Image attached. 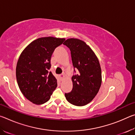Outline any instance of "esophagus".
Returning a JSON list of instances; mask_svg holds the SVG:
<instances>
[{
  "label": "esophagus",
  "instance_id": "obj_1",
  "mask_svg": "<svg viewBox=\"0 0 135 135\" xmlns=\"http://www.w3.org/2000/svg\"><path fill=\"white\" fill-rule=\"evenodd\" d=\"M59 77H60V78H61V80H63L65 77V75H64V74H61L59 75Z\"/></svg>",
  "mask_w": 135,
  "mask_h": 135
}]
</instances>
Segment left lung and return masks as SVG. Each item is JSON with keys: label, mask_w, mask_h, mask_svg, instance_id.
<instances>
[{"label": "left lung", "mask_w": 135, "mask_h": 135, "mask_svg": "<svg viewBox=\"0 0 135 135\" xmlns=\"http://www.w3.org/2000/svg\"><path fill=\"white\" fill-rule=\"evenodd\" d=\"M63 44L70 50L75 73L72 77L73 89L65 93V98L74 105H86L97 95L101 85V68L99 61L83 41L68 38Z\"/></svg>", "instance_id": "obj_1"}]
</instances>
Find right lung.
Instances as JSON below:
<instances>
[{
  "mask_svg": "<svg viewBox=\"0 0 135 135\" xmlns=\"http://www.w3.org/2000/svg\"><path fill=\"white\" fill-rule=\"evenodd\" d=\"M65 38L46 37L34 40L18 59L16 77L22 94L33 104L40 105L50 99L57 87L56 79L49 70L51 59Z\"/></svg>",
  "mask_w": 135,
  "mask_h": 135,
  "instance_id": "right-lung-1",
  "label": "right lung"
}]
</instances>
